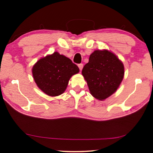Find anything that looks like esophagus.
I'll return each mask as SVG.
<instances>
[{"instance_id":"34e87169","label":"esophagus","mask_w":153,"mask_h":153,"mask_svg":"<svg viewBox=\"0 0 153 153\" xmlns=\"http://www.w3.org/2000/svg\"><path fill=\"white\" fill-rule=\"evenodd\" d=\"M78 67H79V70H80V71H81V70H82V69H83V65L82 63H80V64L78 65Z\"/></svg>"}]
</instances>
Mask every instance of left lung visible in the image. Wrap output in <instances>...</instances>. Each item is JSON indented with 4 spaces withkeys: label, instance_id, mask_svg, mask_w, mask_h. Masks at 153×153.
Segmentation results:
<instances>
[{
    "label": "left lung",
    "instance_id": "obj_1",
    "mask_svg": "<svg viewBox=\"0 0 153 153\" xmlns=\"http://www.w3.org/2000/svg\"><path fill=\"white\" fill-rule=\"evenodd\" d=\"M82 74L91 95L105 100L118 89L124 76V66L117 56L107 50H97L90 56Z\"/></svg>",
    "mask_w": 153,
    "mask_h": 153
}]
</instances>
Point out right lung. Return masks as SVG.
Segmentation results:
<instances>
[{
	"instance_id": "1",
	"label": "right lung",
	"mask_w": 153,
	"mask_h": 153,
	"mask_svg": "<svg viewBox=\"0 0 153 153\" xmlns=\"http://www.w3.org/2000/svg\"><path fill=\"white\" fill-rule=\"evenodd\" d=\"M32 72L39 89L49 96H58L64 93L71 76L79 69L70 58L54 52L39 60Z\"/></svg>"
}]
</instances>
